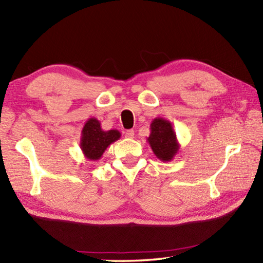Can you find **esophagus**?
Listing matches in <instances>:
<instances>
[{
    "label": "esophagus",
    "mask_w": 263,
    "mask_h": 263,
    "mask_svg": "<svg viewBox=\"0 0 263 263\" xmlns=\"http://www.w3.org/2000/svg\"><path fill=\"white\" fill-rule=\"evenodd\" d=\"M125 138H127V139H133V138H135V131H133V130H127L125 132Z\"/></svg>",
    "instance_id": "34e87169"
}]
</instances>
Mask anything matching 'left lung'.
Instances as JSON below:
<instances>
[{
    "mask_svg": "<svg viewBox=\"0 0 263 263\" xmlns=\"http://www.w3.org/2000/svg\"><path fill=\"white\" fill-rule=\"evenodd\" d=\"M153 153L161 161H171L175 157L180 143L172 123L163 117H156L150 124V136L147 138Z\"/></svg>",
    "mask_w": 263,
    "mask_h": 263,
    "instance_id": "8db88e82",
    "label": "left lung"
}]
</instances>
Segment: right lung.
<instances>
[{"instance_id": "right-lung-1", "label": "right lung", "mask_w": 263, "mask_h": 263, "mask_svg": "<svg viewBox=\"0 0 263 263\" xmlns=\"http://www.w3.org/2000/svg\"><path fill=\"white\" fill-rule=\"evenodd\" d=\"M120 138V131H104L100 126V122L95 117H91L82 127L80 148L83 156L88 160H98L102 158L107 147L116 140H119Z\"/></svg>"}]
</instances>
